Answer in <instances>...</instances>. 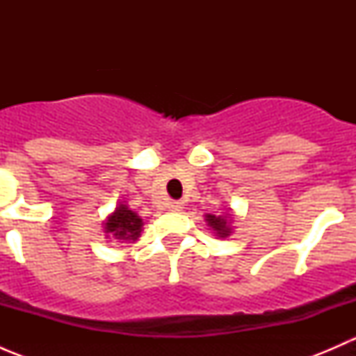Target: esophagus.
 <instances>
[{
    "mask_svg": "<svg viewBox=\"0 0 356 356\" xmlns=\"http://www.w3.org/2000/svg\"><path fill=\"white\" fill-rule=\"evenodd\" d=\"M182 207H184L182 201H170V203H168V210L170 211H181Z\"/></svg>",
    "mask_w": 356,
    "mask_h": 356,
    "instance_id": "esophagus-1",
    "label": "esophagus"
}]
</instances>
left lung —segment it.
<instances>
[{
    "label": "left lung",
    "instance_id": "8db88e82",
    "mask_svg": "<svg viewBox=\"0 0 356 356\" xmlns=\"http://www.w3.org/2000/svg\"><path fill=\"white\" fill-rule=\"evenodd\" d=\"M232 220H234V213L232 210L218 211V213H204V222H207L208 227H211L213 234L217 238H227L232 232Z\"/></svg>",
    "mask_w": 356,
    "mask_h": 356
}]
</instances>
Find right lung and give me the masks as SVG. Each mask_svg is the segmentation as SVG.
I'll use <instances>...</instances> for the list:
<instances>
[{"label":"right lung","mask_w":356,"mask_h":356,"mask_svg":"<svg viewBox=\"0 0 356 356\" xmlns=\"http://www.w3.org/2000/svg\"><path fill=\"white\" fill-rule=\"evenodd\" d=\"M143 218L125 203H118L117 208L103 222V232L106 239H117L118 243H134L141 236Z\"/></svg>","instance_id":"obj_1"}]
</instances>
